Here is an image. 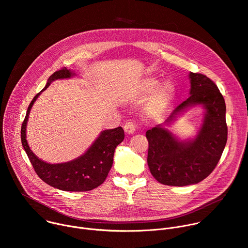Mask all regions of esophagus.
I'll list each match as a JSON object with an SVG mask.
<instances>
[{
	"mask_svg": "<svg viewBox=\"0 0 248 248\" xmlns=\"http://www.w3.org/2000/svg\"><path fill=\"white\" fill-rule=\"evenodd\" d=\"M124 132L126 134H133L135 132V129H136V126H135V124L131 123V122H128L124 124Z\"/></svg>",
	"mask_w": 248,
	"mask_h": 248,
	"instance_id": "1",
	"label": "esophagus"
}]
</instances>
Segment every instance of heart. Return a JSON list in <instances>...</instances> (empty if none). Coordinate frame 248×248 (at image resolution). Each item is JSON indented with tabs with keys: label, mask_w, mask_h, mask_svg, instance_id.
<instances>
[{
	"label": "heart",
	"mask_w": 248,
	"mask_h": 248,
	"mask_svg": "<svg viewBox=\"0 0 248 248\" xmlns=\"http://www.w3.org/2000/svg\"><path fill=\"white\" fill-rule=\"evenodd\" d=\"M138 92L141 96H149L148 102L144 106L145 114L153 119L163 117L169 110L170 106L176 96V87L170 80H166L160 84L156 78H146L140 81Z\"/></svg>",
	"instance_id": "heart-1"
}]
</instances>
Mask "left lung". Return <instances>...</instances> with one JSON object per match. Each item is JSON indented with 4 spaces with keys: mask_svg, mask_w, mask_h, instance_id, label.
Here are the masks:
<instances>
[{
    "mask_svg": "<svg viewBox=\"0 0 248 248\" xmlns=\"http://www.w3.org/2000/svg\"><path fill=\"white\" fill-rule=\"evenodd\" d=\"M189 97L176 107L164 124L146 131L147 163L152 175L166 186H186L206 179L225 149L228 127L226 103L217 85L201 74L189 73ZM201 105L203 120L192 138L181 140L168 127L188 108Z\"/></svg>",
    "mask_w": 248,
    "mask_h": 248,
    "instance_id": "1",
    "label": "left lung"
}]
</instances>
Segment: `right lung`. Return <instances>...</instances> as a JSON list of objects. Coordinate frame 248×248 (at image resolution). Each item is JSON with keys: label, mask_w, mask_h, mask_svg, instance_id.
I'll return each mask as SVG.
<instances>
[{"label": "right lung", "mask_w": 248, "mask_h": 248, "mask_svg": "<svg viewBox=\"0 0 248 248\" xmlns=\"http://www.w3.org/2000/svg\"><path fill=\"white\" fill-rule=\"evenodd\" d=\"M74 77H77L74 70L62 68L48 78L45 87L28 106L21 125V143L35 171L43 182L63 191H89L102 185L107 178L113 165L115 149L124 138V132L121 126L101 131L85 153L72 161L59 164H50L39 159L32 152L26 140L27 122L35 101L53 81Z\"/></svg>", "instance_id": "right-lung-1"}]
</instances>
